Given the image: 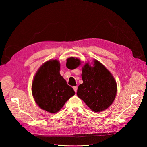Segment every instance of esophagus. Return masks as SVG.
<instances>
[{
    "label": "esophagus",
    "mask_w": 147,
    "mask_h": 147,
    "mask_svg": "<svg viewBox=\"0 0 147 147\" xmlns=\"http://www.w3.org/2000/svg\"><path fill=\"white\" fill-rule=\"evenodd\" d=\"M73 88H74V90L75 92H77V88H78V87H77V86H74V87H73Z\"/></svg>",
    "instance_id": "esophagus-1"
}]
</instances>
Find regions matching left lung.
Wrapping results in <instances>:
<instances>
[{
	"instance_id": "left-lung-1",
	"label": "left lung",
	"mask_w": 147,
	"mask_h": 147,
	"mask_svg": "<svg viewBox=\"0 0 147 147\" xmlns=\"http://www.w3.org/2000/svg\"><path fill=\"white\" fill-rule=\"evenodd\" d=\"M78 58L69 57L67 64L74 68L80 65ZM83 83L79 85L77 94L92 111L99 112L112 104L117 95V83L113 75L100 62L94 60L93 66L86 63L82 67Z\"/></svg>"
}]
</instances>
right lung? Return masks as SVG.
<instances>
[{"label": "right lung", "instance_id": "add662e5", "mask_svg": "<svg viewBox=\"0 0 147 147\" xmlns=\"http://www.w3.org/2000/svg\"><path fill=\"white\" fill-rule=\"evenodd\" d=\"M59 61L50 60L44 63L35 74L32 84L34 99L40 108L55 113L75 94L59 73Z\"/></svg>", "mask_w": 147, "mask_h": 147}]
</instances>
